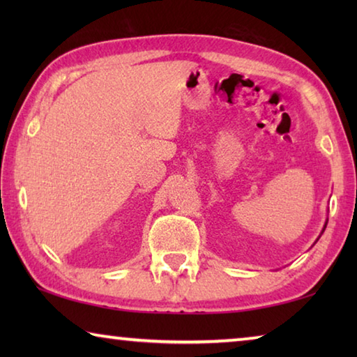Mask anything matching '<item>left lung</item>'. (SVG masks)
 Wrapping results in <instances>:
<instances>
[{
  "instance_id": "8db88e82",
  "label": "left lung",
  "mask_w": 357,
  "mask_h": 357,
  "mask_svg": "<svg viewBox=\"0 0 357 357\" xmlns=\"http://www.w3.org/2000/svg\"><path fill=\"white\" fill-rule=\"evenodd\" d=\"M326 225H328V220H326V223H324V227H323V229H321V234L324 233V229H326ZM321 234H319V236H321ZM318 241V239H317Z\"/></svg>"
}]
</instances>
